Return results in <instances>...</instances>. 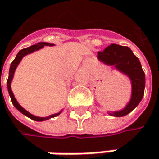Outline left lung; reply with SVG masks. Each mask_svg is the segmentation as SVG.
Segmentation results:
<instances>
[{
	"label": "left lung",
	"mask_w": 159,
	"mask_h": 159,
	"mask_svg": "<svg viewBox=\"0 0 159 159\" xmlns=\"http://www.w3.org/2000/svg\"><path fill=\"white\" fill-rule=\"evenodd\" d=\"M98 59L106 65L114 66L115 69L127 75L132 82V96L125 108L118 111L109 112L115 117H122L130 113L141 102L146 85L145 72L139 59L128 47L111 44L103 51L98 52Z\"/></svg>",
	"instance_id": "obj_1"
}]
</instances>
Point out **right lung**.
<instances>
[{"label":"right lung","instance_id":"obj_1","mask_svg":"<svg viewBox=\"0 0 159 159\" xmlns=\"http://www.w3.org/2000/svg\"><path fill=\"white\" fill-rule=\"evenodd\" d=\"M44 46H54L53 44H49V43H46V42H40V43H37L36 45H34V46H31L29 48H24V49L20 50L18 52V54L16 55L14 60L11 62L10 67V70H9V77H8V80H7V88H8V91H9V95L11 97V102L12 104L14 105V107L16 109L18 110L19 111H21L23 114H25V116L29 117L30 119L32 120H34V121H37V122H42V121H46V120H48L52 117H56L57 115H58L60 112H57V113H55V114H52V115H49L48 117H37V116H34L33 114H31L30 112H28L26 110H25L16 101V99L14 98V95L11 91V80H12V78H13V74H14V71L16 70L18 64L20 63V61L22 60V58L26 56L27 54H30V53H33L34 51H36V50H39L40 48H44Z\"/></svg>","mask_w":159,"mask_h":159}]
</instances>
